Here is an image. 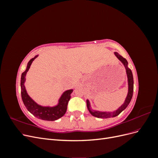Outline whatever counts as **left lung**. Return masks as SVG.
<instances>
[{
    "mask_svg": "<svg viewBox=\"0 0 158 158\" xmlns=\"http://www.w3.org/2000/svg\"><path fill=\"white\" fill-rule=\"evenodd\" d=\"M114 54L117 57V59L121 62V63L123 64L124 67H125L126 70V74L127 76V82H128V93L124 103L117 109H116L115 111H98V110H95V109H92V107H91L89 100L87 99L86 104H87V108L88 109L89 112L91 114H92V115L98 118H107L110 117H117L123 111V110H125L127 107V106H128V104L130 103L131 99L132 98L133 89H134V80H133V75H132V71L128 67V62L125 58H123L122 56H121L117 52H114Z\"/></svg>",
    "mask_w": 158,
    "mask_h": 158,
    "instance_id": "left-lung-1",
    "label": "left lung"
}]
</instances>
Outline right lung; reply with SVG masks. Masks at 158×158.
<instances>
[{
	"label": "right lung",
	"mask_w": 158,
	"mask_h": 158,
	"mask_svg": "<svg viewBox=\"0 0 158 158\" xmlns=\"http://www.w3.org/2000/svg\"><path fill=\"white\" fill-rule=\"evenodd\" d=\"M37 56L38 55L30 60L27 64L26 70L22 74L20 82L22 99L28 111H30L35 117L45 121H55L63 117L65 114L67 109L68 103L71 97L70 95L73 92V89L64 91L59 98L58 103L53 106H41L34 101L27 94L25 86V82L26 80V74L30 68V66L33 61Z\"/></svg>",
	"instance_id": "right-lung-1"
}]
</instances>
